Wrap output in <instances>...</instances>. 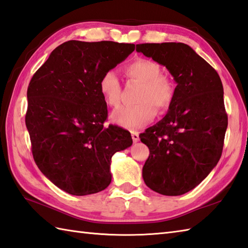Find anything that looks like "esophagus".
<instances>
[{
    "label": "esophagus",
    "mask_w": 248,
    "mask_h": 248,
    "mask_svg": "<svg viewBox=\"0 0 248 248\" xmlns=\"http://www.w3.org/2000/svg\"><path fill=\"white\" fill-rule=\"evenodd\" d=\"M131 138H133L134 142H138V141H139V133H137V131H133V133H131Z\"/></svg>",
    "instance_id": "esophagus-1"
}]
</instances>
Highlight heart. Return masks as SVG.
Instances as JSON below:
<instances>
[{
	"instance_id": "heart-1",
	"label": "heart",
	"mask_w": 248,
	"mask_h": 248,
	"mask_svg": "<svg viewBox=\"0 0 248 248\" xmlns=\"http://www.w3.org/2000/svg\"><path fill=\"white\" fill-rule=\"evenodd\" d=\"M127 77L142 83L138 95V105L124 106L111 114L112 122L121 127L137 129L151 122L156 114V108L165 110L173 98V85L166 76L160 75L159 64L152 60L137 59L126 65ZM99 92L105 102L115 107L120 104L121 84L117 74L107 70L99 80Z\"/></svg>"
}]
</instances>
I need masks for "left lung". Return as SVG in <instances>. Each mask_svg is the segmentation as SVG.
<instances>
[{"label":"left lung","instance_id":"1","mask_svg":"<svg viewBox=\"0 0 248 248\" xmlns=\"http://www.w3.org/2000/svg\"><path fill=\"white\" fill-rule=\"evenodd\" d=\"M136 51L165 66L176 83L168 112L139 136L150 149L142 178L156 193L183 195L209 175L223 152L228 126L223 83L186 44H140Z\"/></svg>","mask_w":248,"mask_h":248}]
</instances>
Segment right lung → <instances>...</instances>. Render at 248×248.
<instances>
[{
	"mask_svg": "<svg viewBox=\"0 0 248 248\" xmlns=\"http://www.w3.org/2000/svg\"><path fill=\"white\" fill-rule=\"evenodd\" d=\"M134 50V44L68 40L50 53L30 81L25 125L34 160L70 195L104 190L112 178L113 154L133 144L128 130L104 126L108 110L98 84Z\"/></svg>",
	"mask_w": 248,
	"mask_h": 248,
	"instance_id": "obj_1",
	"label": "right lung"
}]
</instances>
